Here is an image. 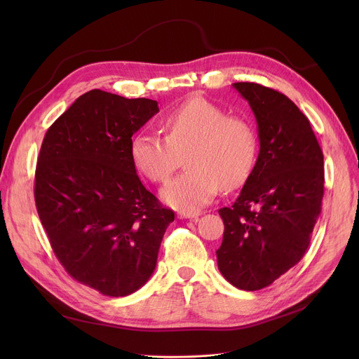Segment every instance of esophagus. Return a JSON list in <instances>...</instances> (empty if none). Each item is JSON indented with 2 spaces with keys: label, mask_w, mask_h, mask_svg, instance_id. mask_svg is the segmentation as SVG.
Wrapping results in <instances>:
<instances>
[{
  "label": "esophagus",
  "mask_w": 359,
  "mask_h": 359,
  "mask_svg": "<svg viewBox=\"0 0 359 359\" xmlns=\"http://www.w3.org/2000/svg\"><path fill=\"white\" fill-rule=\"evenodd\" d=\"M198 217H199V212H179L177 214V218H180V219H184V218L198 219Z\"/></svg>",
  "instance_id": "obj_1"
}]
</instances>
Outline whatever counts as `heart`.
<instances>
[{
    "label": "heart",
    "mask_w": 359,
    "mask_h": 359,
    "mask_svg": "<svg viewBox=\"0 0 359 359\" xmlns=\"http://www.w3.org/2000/svg\"><path fill=\"white\" fill-rule=\"evenodd\" d=\"M164 138L140 132L130 141V157L154 183H165L182 157L189 168L170 182L163 201L184 212L212 202L219 187L233 191L246 182L257 158L259 140L246 119L227 115L203 97H192L161 119Z\"/></svg>",
    "instance_id": "b5f03b06"
}]
</instances>
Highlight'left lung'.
Here are the masks:
<instances>
[{"mask_svg":"<svg viewBox=\"0 0 359 359\" xmlns=\"http://www.w3.org/2000/svg\"><path fill=\"white\" fill-rule=\"evenodd\" d=\"M255 113L259 157L231 206L221 208L218 269L234 287H269L303 259L325 194L323 151L310 121L285 94L234 83Z\"/></svg>","mask_w":359,"mask_h":359,"instance_id":"obj_1","label":"left lung"}]
</instances>
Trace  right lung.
Listing matches in <instances>:
<instances>
[{
	"label": "right lung",
	"instance_id": "obj_1",
	"mask_svg": "<svg viewBox=\"0 0 359 359\" xmlns=\"http://www.w3.org/2000/svg\"><path fill=\"white\" fill-rule=\"evenodd\" d=\"M158 111L156 100L90 90L43 138L34 202L50 248L69 276L109 297L153 275L175 212L141 183L132 135Z\"/></svg>",
	"mask_w": 359,
	"mask_h": 359
}]
</instances>
